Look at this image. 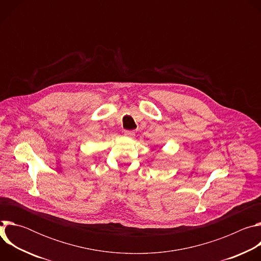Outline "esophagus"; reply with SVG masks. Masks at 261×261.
I'll return each mask as SVG.
<instances>
[{"mask_svg": "<svg viewBox=\"0 0 261 261\" xmlns=\"http://www.w3.org/2000/svg\"><path fill=\"white\" fill-rule=\"evenodd\" d=\"M124 135H125L126 137H133L135 134H134V132H133V131H129V130H126V131L124 132Z\"/></svg>", "mask_w": 261, "mask_h": 261, "instance_id": "esophagus-1", "label": "esophagus"}]
</instances>
